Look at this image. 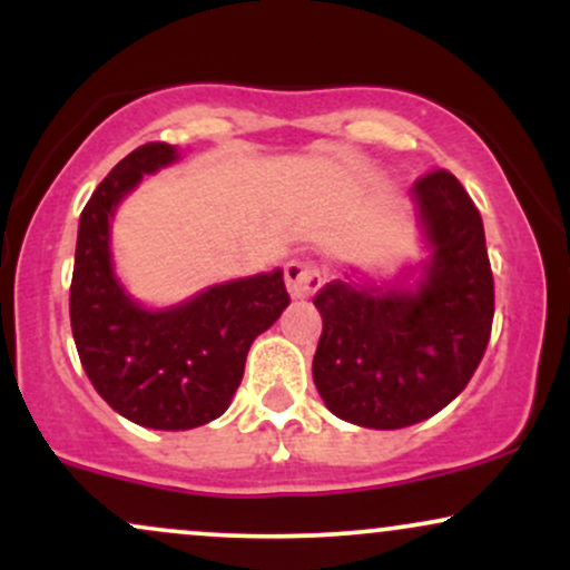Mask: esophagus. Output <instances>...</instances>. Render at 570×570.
Returning a JSON list of instances; mask_svg holds the SVG:
<instances>
[{
  "instance_id": "1",
  "label": "esophagus",
  "mask_w": 570,
  "mask_h": 570,
  "mask_svg": "<svg viewBox=\"0 0 570 570\" xmlns=\"http://www.w3.org/2000/svg\"><path fill=\"white\" fill-rule=\"evenodd\" d=\"M286 289H289V294L294 299H305L311 297L313 292L318 289V284H322V276H318L316 265L311 263H294L286 265Z\"/></svg>"
}]
</instances>
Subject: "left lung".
I'll return each mask as SVG.
<instances>
[{
  "label": "left lung",
  "mask_w": 570,
  "mask_h": 570,
  "mask_svg": "<svg viewBox=\"0 0 570 570\" xmlns=\"http://www.w3.org/2000/svg\"><path fill=\"white\" fill-rule=\"evenodd\" d=\"M423 257L394 278L348 267L313 297L324 332L313 383L337 417L394 431L448 407L472 381L493 324L485 227L448 171L410 189Z\"/></svg>",
  "instance_id": "8db88e82"
}]
</instances>
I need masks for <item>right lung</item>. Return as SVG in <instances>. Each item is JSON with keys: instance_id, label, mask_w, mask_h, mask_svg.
I'll return each mask as SVG.
<instances>
[{"instance_id": "right-lung-1", "label": "right lung", "mask_w": 570, "mask_h": 570, "mask_svg": "<svg viewBox=\"0 0 570 570\" xmlns=\"http://www.w3.org/2000/svg\"><path fill=\"white\" fill-rule=\"evenodd\" d=\"M179 160L174 144H144L96 187L80 214L69 292L71 335L98 396L130 423L158 431L206 426L230 407L248 348L289 305L281 267L166 307L126 289L112 259L117 206L144 176Z\"/></svg>"}]
</instances>
